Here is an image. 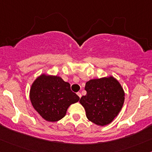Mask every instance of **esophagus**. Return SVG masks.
I'll list each match as a JSON object with an SVG mask.
<instances>
[{
	"instance_id": "obj_1",
	"label": "esophagus",
	"mask_w": 152,
	"mask_h": 152,
	"mask_svg": "<svg viewBox=\"0 0 152 152\" xmlns=\"http://www.w3.org/2000/svg\"><path fill=\"white\" fill-rule=\"evenodd\" d=\"M77 95L79 96L80 98L81 97V93H80V92H78V93H77Z\"/></svg>"
}]
</instances>
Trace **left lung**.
<instances>
[{
    "instance_id": "1",
    "label": "left lung",
    "mask_w": 152,
    "mask_h": 152,
    "mask_svg": "<svg viewBox=\"0 0 152 152\" xmlns=\"http://www.w3.org/2000/svg\"><path fill=\"white\" fill-rule=\"evenodd\" d=\"M86 94L79 102L84 107L86 118L97 126L113 122L122 109L125 92L113 76L91 79L86 83Z\"/></svg>"
}]
</instances>
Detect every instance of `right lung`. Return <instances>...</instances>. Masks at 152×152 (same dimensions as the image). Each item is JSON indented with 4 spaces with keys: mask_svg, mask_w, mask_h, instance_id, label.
<instances>
[{
    "mask_svg": "<svg viewBox=\"0 0 152 152\" xmlns=\"http://www.w3.org/2000/svg\"><path fill=\"white\" fill-rule=\"evenodd\" d=\"M34 110L49 122H56L66 115L71 104L79 100L71 86L60 76L41 74L34 80L29 91Z\"/></svg>",
    "mask_w": 152,
    "mask_h": 152,
    "instance_id": "add662e5",
    "label": "right lung"
}]
</instances>
